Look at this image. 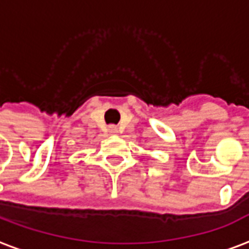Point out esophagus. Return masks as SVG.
<instances>
[{"label": "esophagus", "instance_id": "34e87169", "mask_svg": "<svg viewBox=\"0 0 249 249\" xmlns=\"http://www.w3.org/2000/svg\"><path fill=\"white\" fill-rule=\"evenodd\" d=\"M109 133H111V134H116L117 133L116 126H111V128H109Z\"/></svg>", "mask_w": 249, "mask_h": 249}]
</instances>
